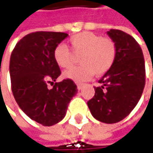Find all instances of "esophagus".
Masks as SVG:
<instances>
[{
    "label": "esophagus",
    "mask_w": 153,
    "mask_h": 153,
    "mask_svg": "<svg viewBox=\"0 0 153 153\" xmlns=\"http://www.w3.org/2000/svg\"><path fill=\"white\" fill-rule=\"evenodd\" d=\"M82 86H83V84H82V83H78V84H77V88H78L79 90H81V89H82Z\"/></svg>",
    "instance_id": "obj_1"
}]
</instances>
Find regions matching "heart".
<instances>
[{
	"instance_id": "obj_1",
	"label": "heart",
	"mask_w": 153,
	"mask_h": 153,
	"mask_svg": "<svg viewBox=\"0 0 153 153\" xmlns=\"http://www.w3.org/2000/svg\"><path fill=\"white\" fill-rule=\"evenodd\" d=\"M71 49L79 55L80 66L64 72L63 76L74 81H83L91 76H100L113 65L117 56V46L110 37H101L92 32H81L73 35L70 40ZM64 44L58 45L53 51V59L59 68H68L73 64L74 55Z\"/></svg>"
}]
</instances>
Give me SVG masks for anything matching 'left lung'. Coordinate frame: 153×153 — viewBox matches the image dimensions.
Instances as JSON below:
<instances>
[{"instance_id":"obj_1","label":"left lung","mask_w":153,"mask_h":153,"mask_svg":"<svg viewBox=\"0 0 153 153\" xmlns=\"http://www.w3.org/2000/svg\"><path fill=\"white\" fill-rule=\"evenodd\" d=\"M117 46L115 61L94 87L87 105L99 121L112 124L125 119L139 102L146 84L142 49L130 34L119 29L107 32Z\"/></svg>"}]
</instances>
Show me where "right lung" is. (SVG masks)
Segmentation results:
<instances>
[{
  "label": "right lung",
  "instance_id": "obj_1",
  "mask_svg": "<svg viewBox=\"0 0 153 153\" xmlns=\"http://www.w3.org/2000/svg\"><path fill=\"white\" fill-rule=\"evenodd\" d=\"M60 32H34L17 42L11 53L9 73L14 99L31 120L45 126L62 120L73 97L75 83L66 79L53 83L61 72L53 59V51L68 37Z\"/></svg>",
  "mask_w": 153,
  "mask_h": 153
}]
</instances>
